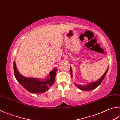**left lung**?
Masks as SVG:
<instances>
[{"instance_id":"1","label":"left lung","mask_w":120,"mask_h":120,"mask_svg":"<svg viewBox=\"0 0 120 120\" xmlns=\"http://www.w3.org/2000/svg\"><path fill=\"white\" fill-rule=\"evenodd\" d=\"M70 73H71V77L72 78V70L71 67H70ZM108 69L106 70V71H105V72L103 74V75L102 76V77L100 78L99 80H98L97 81L93 82H90L89 83H88L86 85H84V86H82V85H80V84H78L75 83V84L77 86L78 88L80 90H83V91H91L93 89H95L97 87L100 86L101 83H102V82L103 81V80L104 79V78H105V75H106V73L108 72Z\"/></svg>"}]
</instances>
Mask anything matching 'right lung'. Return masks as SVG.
Here are the masks:
<instances>
[{
    "label": "right lung",
    "mask_w": 120,
    "mask_h": 120,
    "mask_svg": "<svg viewBox=\"0 0 120 120\" xmlns=\"http://www.w3.org/2000/svg\"><path fill=\"white\" fill-rule=\"evenodd\" d=\"M14 70L15 77L17 81L24 88L31 93H41L46 92L49 87L53 84L57 69H54L50 72L49 75L45 79L24 77L18 72L15 61H14Z\"/></svg>",
    "instance_id": "right-lung-1"
}]
</instances>
